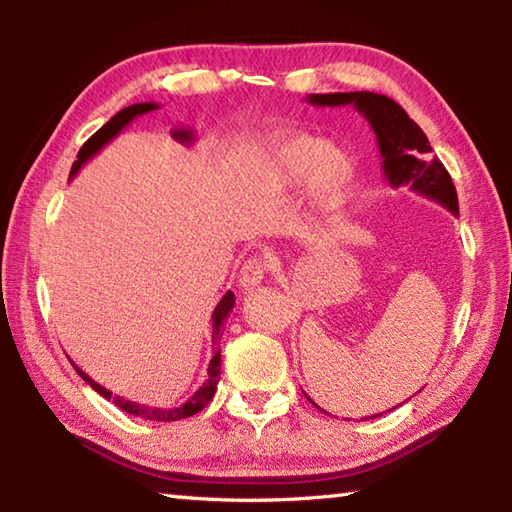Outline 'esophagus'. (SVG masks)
<instances>
[{"label": "esophagus", "instance_id": "34e87169", "mask_svg": "<svg viewBox=\"0 0 512 512\" xmlns=\"http://www.w3.org/2000/svg\"><path fill=\"white\" fill-rule=\"evenodd\" d=\"M264 275H266V262H264V259L262 257L248 259V262L244 264V268H241V271H239V287L246 289V291L255 289V287H259V284H262Z\"/></svg>", "mask_w": 512, "mask_h": 512}]
</instances>
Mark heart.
Wrapping results in <instances>:
<instances>
[{
    "mask_svg": "<svg viewBox=\"0 0 512 512\" xmlns=\"http://www.w3.org/2000/svg\"><path fill=\"white\" fill-rule=\"evenodd\" d=\"M257 173L273 189L305 183V194L316 212H332L352 192L357 167L348 153L316 135H282L266 146Z\"/></svg>",
    "mask_w": 512,
    "mask_h": 512,
    "instance_id": "heart-1",
    "label": "heart"
}]
</instances>
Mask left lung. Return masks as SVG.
<instances>
[{
    "label": "left lung",
    "mask_w": 512,
    "mask_h": 512,
    "mask_svg": "<svg viewBox=\"0 0 512 512\" xmlns=\"http://www.w3.org/2000/svg\"><path fill=\"white\" fill-rule=\"evenodd\" d=\"M307 101L318 108L352 106L361 112L377 137L381 171H384L388 185L395 189L409 187L411 192L436 201L452 214H458V196L452 176L443 167V162L433 158L427 135L406 115L400 103L375 92L309 94Z\"/></svg>",
    "instance_id": "8db88e82"
}]
</instances>
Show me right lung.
I'll return each mask as SVG.
<instances>
[{"label":"right lung","mask_w":512,"mask_h":512,"mask_svg":"<svg viewBox=\"0 0 512 512\" xmlns=\"http://www.w3.org/2000/svg\"><path fill=\"white\" fill-rule=\"evenodd\" d=\"M158 108H160L158 103L146 101V103H133V106L119 110L117 115L108 121V124H103L99 131L94 133L90 140L81 146V151H79V155H76V160L72 164V171H69V178H74L76 173L81 171L83 164L88 162V160H92L94 155H97L108 142L115 140V137L121 131H124V128L131 124L133 119L142 117V115H146V112H151V110H158ZM171 137L176 142H180V144L192 146L194 140H196V133L189 126H178V128H173V131H171ZM232 307H235V293L228 291L219 300V305H216L214 311H212V348H214V357L210 359V366H207V379L203 381V386L198 388V391L192 397H189L185 404H180V406H171V409H160V406L140 404V402L126 400V397L112 395V391H108V388H103L99 381H94L90 375H85V372L79 366H74V368H76V372H79L85 384L92 386V391H97L101 397H106V400H110L112 404H117L121 411L131 413V415H135V418H144V420H151V422H176V420L189 418V415L203 411L205 406L210 404L214 393H216V384H219V379H221V348H219V341H221V336H223V323H225V318H228V314L232 311Z\"/></svg>","instance_id":"obj_1"}]
</instances>
